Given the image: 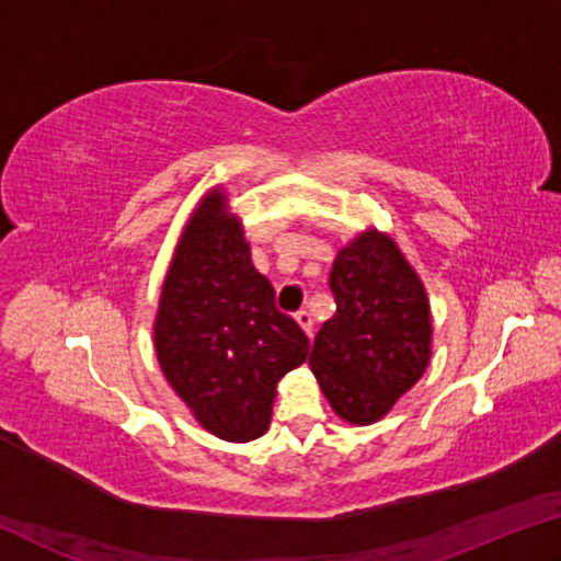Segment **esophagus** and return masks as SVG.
I'll return each mask as SVG.
<instances>
[{
	"mask_svg": "<svg viewBox=\"0 0 561 561\" xmlns=\"http://www.w3.org/2000/svg\"><path fill=\"white\" fill-rule=\"evenodd\" d=\"M297 324L307 331V334L311 336V329H314V319H311V314L307 309H301V311H297Z\"/></svg>",
	"mask_w": 561,
	"mask_h": 561,
	"instance_id": "esophagus-1",
	"label": "esophagus"
}]
</instances>
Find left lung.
<instances>
[{"instance_id": "8db88e82", "label": "left lung", "mask_w": 561, "mask_h": 561, "mask_svg": "<svg viewBox=\"0 0 561 561\" xmlns=\"http://www.w3.org/2000/svg\"><path fill=\"white\" fill-rule=\"evenodd\" d=\"M329 287L336 314L319 329L309 366L341 421L371 425L428 366L431 304L393 237L374 227L339 250Z\"/></svg>"}]
</instances>
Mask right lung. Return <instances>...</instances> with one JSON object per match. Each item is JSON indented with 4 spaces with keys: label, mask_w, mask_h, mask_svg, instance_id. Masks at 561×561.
<instances>
[{
    "label": "right lung",
    "mask_w": 561,
    "mask_h": 561,
    "mask_svg": "<svg viewBox=\"0 0 561 561\" xmlns=\"http://www.w3.org/2000/svg\"><path fill=\"white\" fill-rule=\"evenodd\" d=\"M153 339L170 388L205 431L230 443L270 428L279 378L307 360L309 339L274 304L220 187L197 203L180 234Z\"/></svg>",
    "instance_id": "obj_1"
}]
</instances>
